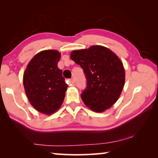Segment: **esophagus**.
Returning a JSON list of instances; mask_svg holds the SVG:
<instances>
[{
  "instance_id": "34e87169",
  "label": "esophagus",
  "mask_w": 158,
  "mask_h": 158,
  "mask_svg": "<svg viewBox=\"0 0 158 158\" xmlns=\"http://www.w3.org/2000/svg\"><path fill=\"white\" fill-rule=\"evenodd\" d=\"M74 83H75V81H74V79L73 78V79H69V84H70L71 85H74Z\"/></svg>"
}]
</instances>
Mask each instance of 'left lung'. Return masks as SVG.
<instances>
[{
	"label": "left lung",
	"mask_w": 158,
	"mask_h": 158,
	"mask_svg": "<svg viewBox=\"0 0 158 158\" xmlns=\"http://www.w3.org/2000/svg\"><path fill=\"white\" fill-rule=\"evenodd\" d=\"M70 58L81 66L86 78V88L81 94L85 105L95 112L110 108L125 84V69L120 58L100 45L73 51Z\"/></svg>",
	"instance_id": "left-lung-1"
}]
</instances>
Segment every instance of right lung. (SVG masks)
<instances>
[{"label": "right lung", "mask_w": 158, "mask_h": 158, "mask_svg": "<svg viewBox=\"0 0 158 158\" xmlns=\"http://www.w3.org/2000/svg\"><path fill=\"white\" fill-rule=\"evenodd\" d=\"M60 53L42 51L28 64L23 74L26 94L31 105L40 113L50 115L60 107L68 85L58 68Z\"/></svg>", "instance_id": "1"}]
</instances>
